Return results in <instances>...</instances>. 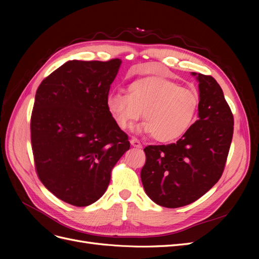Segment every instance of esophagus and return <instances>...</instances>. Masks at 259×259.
Here are the masks:
<instances>
[{
  "mask_svg": "<svg viewBox=\"0 0 259 259\" xmlns=\"http://www.w3.org/2000/svg\"><path fill=\"white\" fill-rule=\"evenodd\" d=\"M131 145L133 147H135V148H142V144H140V142L137 138H132L131 139Z\"/></svg>",
  "mask_w": 259,
  "mask_h": 259,
  "instance_id": "esophagus-1",
  "label": "esophagus"
}]
</instances>
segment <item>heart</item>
<instances>
[{"instance_id": "1", "label": "heart", "mask_w": 259, "mask_h": 259, "mask_svg": "<svg viewBox=\"0 0 259 259\" xmlns=\"http://www.w3.org/2000/svg\"><path fill=\"white\" fill-rule=\"evenodd\" d=\"M106 104L121 128L130 127L144 112L146 122L140 130L150 132L159 142L168 143L190 128L198 112L199 95L167 79L147 76L131 83L128 93L111 92Z\"/></svg>"}]
</instances>
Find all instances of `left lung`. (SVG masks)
Returning <instances> with one entry per match:
<instances>
[{"label":"left lung","mask_w":259,"mask_h":259,"mask_svg":"<svg viewBox=\"0 0 259 259\" xmlns=\"http://www.w3.org/2000/svg\"><path fill=\"white\" fill-rule=\"evenodd\" d=\"M199 83V120L175 144L148 146L140 177L158 205L197 201L222 177L233 135V115L214 77L191 72Z\"/></svg>","instance_id":"obj_1"}]
</instances>
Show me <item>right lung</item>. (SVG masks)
Wrapping results in <instances>:
<instances>
[{"mask_svg": "<svg viewBox=\"0 0 259 259\" xmlns=\"http://www.w3.org/2000/svg\"><path fill=\"white\" fill-rule=\"evenodd\" d=\"M121 59L70 60L42 81L31 115L38 178L55 197L88 206L103 197L111 169L130 149L107 109Z\"/></svg>", "mask_w": 259, "mask_h": 259, "instance_id": "right-lung-1", "label": "right lung"}]
</instances>
